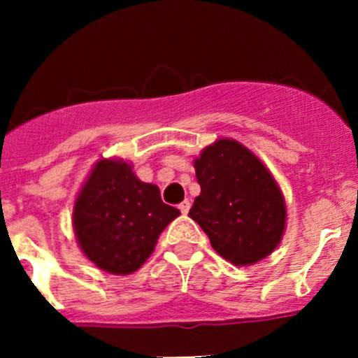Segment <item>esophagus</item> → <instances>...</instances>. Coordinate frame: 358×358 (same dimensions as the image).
Here are the masks:
<instances>
[{
    "mask_svg": "<svg viewBox=\"0 0 358 358\" xmlns=\"http://www.w3.org/2000/svg\"><path fill=\"white\" fill-rule=\"evenodd\" d=\"M178 209H180V211H182V215H187V213H189V209H190V201L189 199L183 201L182 204L178 206Z\"/></svg>",
    "mask_w": 358,
    "mask_h": 358,
    "instance_id": "obj_1",
    "label": "esophagus"
}]
</instances>
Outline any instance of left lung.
Returning <instances> with one entry per match:
<instances>
[{
    "mask_svg": "<svg viewBox=\"0 0 358 358\" xmlns=\"http://www.w3.org/2000/svg\"><path fill=\"white\" fill-rule=\"evenodd\" d=\"M201 194L189 216L213 249L236 266L262 262L286 232V199L272 171L234 138H218L194 159Z\"/></svg>",
    "mask_w": 358,
    "mask_h": 358,
    "instance_id": "obj_1",
    "label": "left lung"
}]
</instances>
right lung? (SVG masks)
I'll use <instances>...</instances> for the list:
<instances>
[{
    "instance_id": "add662e5",
    "label": "right lung",
    "mask_w": 358,
    "mask_h": 358,
    "mask_svg": "<svg viewBox=\"0 0 358 358\" xmlns=\"http://www.w3.org/2000/svg\"><path fill=\"white\" fill-rule=\"evenodd\" d=\"M180 216L159 187L133 173L131 162L102 157L93 164L72 208L83 255L107 273L129 275L154 252L162 230Z\"/></svg>"
}]
</instances>
